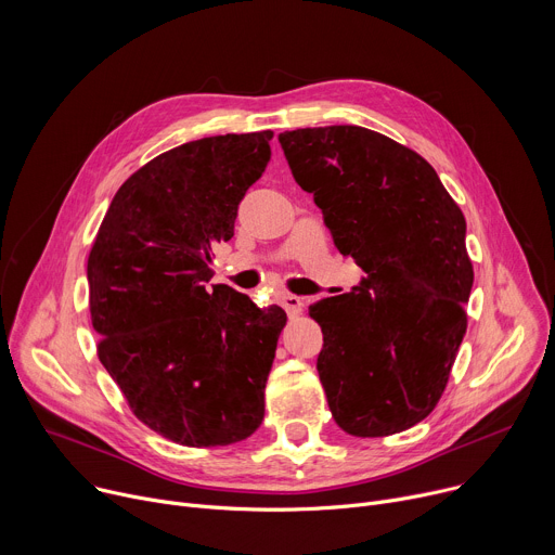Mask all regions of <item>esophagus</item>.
Here are the masks:
<instances>
[{
    "instance_id": "esophagus-1",
    "label": "esophagus",
    "mask_w": 555,
    "mask_h": 555,
    "mask_svg": "<svg viewBox=\"0 0 555 555\" xmlns=\"http://www.w3.org/2000/svg\"><path fill=\"white\" fill-rule=\"evenodd\" d=\"M281 305L283 309L287 311V315H298L302 311V298L300 296H294V294H281Z\"/></svg>"
}]
</instances>
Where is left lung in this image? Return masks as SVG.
<instances>
[{"label":"left lung","instance_id":"8db88e82","mask_svg":"<svg viewBox=\"0 0 555 555\" xmlns=\"http://www.w3.org/2000/svg\"><path fill=\"white\" fill-rule=\"evenodd\" d=\"M279 142L336 248L366 272L309 305L330 411L353 437L402 433L437 406L465 336V217L420 153L377 131L307 127Z\"/></svg>","mask_w":555,"mask_h":555}]
</instances>
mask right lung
<instances>
[{
    "label": "right lung",
    "instance_id": "1",
    "mask_svg": "<svg viewBox=\"0 0 555 555\" xmlns=\"http://www.w3.org/2000/svg\"><path fill=\"white\" fill-rule=\"evenodd\" d=\"M272 135H210L153 157L114 195L88 259L99 358L133 415L180 446H230L263 422L287 315L208 281Z\"/></svg>",
    "mask_w": 555,
    "mask_h": 555
}]
</instances>
